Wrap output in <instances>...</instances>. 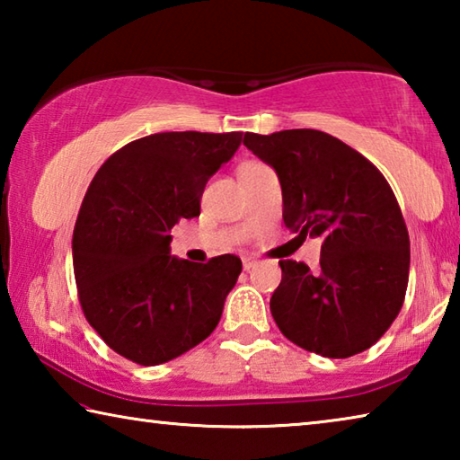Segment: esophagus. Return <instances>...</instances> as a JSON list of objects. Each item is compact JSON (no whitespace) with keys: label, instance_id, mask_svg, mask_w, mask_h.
Masks as SVG:
<instances>
[{"label":"esophagus","instance_id":"1","mask_svg":"<svg viewBox=\"0 0 460 460\" xmlns=\"http://www.w3.org/2000/svg\"><path fill=\"white\" fill-rule=\"evenodd\" d=\"M255 266H258V260H253V258H243V270H253Z\"/></svg>","mask_w":460,"mask_h":460}]
</instances>
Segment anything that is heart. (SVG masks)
Wrapping results in <instances>:
<instances>
[{
    "mask_svg": "<svg viewBox=\"0 0 460 460\" xmlns=\"http://www.w3.org/2000/svg\"><path fill=\"white\" fill-rule=\"evenodd\" d=\"M243 166H245V164H243Z\"/></svg>",
    "mask_w": 460,
    "mask_h": 460,
    "instance_id": "heart-1",
    "label": "heart"
}]
</instances>
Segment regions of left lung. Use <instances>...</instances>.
Segmentation results:
<instances>
[{"label": "left lung", "instance_id": "8db88e82", "mask_svg": "<svg viewBox=\"0 0 460 460\" xmlns=\"http://www.w3.org/2000/svg\"><path fill=\"white\" fill-rule=\"evenodd\" d=\"M243 144L276 170L284 223L321 237V268L279 261L271 316L306 351L345 359L377 342L403 305L410 237L384 174L351 146L318 129L245 134Z\"/></svg>", "mask_w": 460, "mask_h": 460}]
</instances>
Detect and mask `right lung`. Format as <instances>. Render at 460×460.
<instances>
[{"instance_id":"1","label":"right lung","mask_w":460,"mask_h":460,"mask_svg":"<svg viewBox=\"0 0 460 460\" xmlns=\"http://www.w3.org/2000/svg\"><path fill=\"white\" fill-rule=\"evenodd\" d=\"M243 142L241 131H164L115 152L93 178L73 233L89 324L115 353L160 365L215 331L241 260L170 255L174 225L200 215L202 190Z\"/></svg>"}]
</instances>
